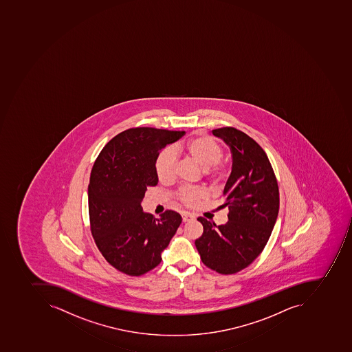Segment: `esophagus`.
Instances as JSON below:
<instances>
[{"mask_svg": "<svg viewBox=\"0 0 352 352\" xmlns=\"http://www.w3.org/2000/svg\"><path fill=\"white\" fill-rule=\"evenodd\" d=\"M192 219H194V216H192V214H190V213H188V212L182 213L183 222H188V221L192 220Z\"/></svg>", "mask_w": 352, "mask_h": 352, "instance_id": "1", "label": "esophagus"}]
</instances>
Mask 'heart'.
<instances>
[{
  "mask_svg": "<svg viewBox=\"0 0 352 352\" xmlns=\"http://www.w3.org/2000/svg\"><path fill=\"white\" fill-rule=\"evenodd\" d=\"M175 154L184 155L195 162L211 182H221L228 175L230 167L228 162L221 160L223 148L220 144L212 138L196 134L184 143L175 145L173 148L167 147L162 149L157 156L155 170L160 182L170 183L175 180L177 170ZM205 197L206 192L201 190H182L180 192V199L188 206L196 205Z\"/></svg>",
  "mask_w": 352,
  "mask_h": 352,
  "instance_id": "obj_1",
  "label": "heart"
}]
</instances>
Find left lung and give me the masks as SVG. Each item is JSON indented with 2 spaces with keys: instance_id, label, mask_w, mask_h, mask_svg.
<instances>
[{
  "instance_id": "1",
  "label": "left lung",
  "mask_w": 352,
  "mask_h": 352,
  "mask_svg": "<svg viewBox=\"0 0 352 352\" xmlns=\"http://www.w3.org/2000/svg\"><path fill=\"white\" fill-rule=\"evenodd\" d=\"M232 153V172L221 207H228V221L217 226L197 219L204 233L195 246L204 265L220 274H234L248 267L269 241L280 208V192L269 158L259 144L232 126L212 130Z\"/></svg>"
}]
</instances>
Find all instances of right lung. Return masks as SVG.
I'll list each match as a JSON object with an SVG mask.
<instances>
[{"label": "right lung", "mask_w": 352, "mask_h": 352, "mask_svg": "<svg viewBox=\"0 0 352 352\" xmlns=\"http://www.w3.org/2000/svg\"><path fill=\"white\" fill-rule=\"evenodd\" d=\"M184 133L129 129L108 142L93 164L87 188L91 232L108 263L124 274L140 276L160 265L182 222L172 210L156 219L141 203L147 188L158 183L157 156Z\"/></svg>", "instance_id": "right-lung-1"}]
</instances>
